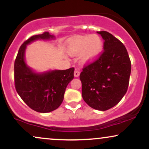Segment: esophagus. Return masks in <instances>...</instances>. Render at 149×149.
<instances>
[{
    "mask_svg": "<svg viewBox=\"0 0 149 149\" xmlns=\"http://www.w3.org/2000/svg\"><path fill=\"white\" fill-rule=\"evenodd\" d=\"M80 76V71H78V70L76 69L74 71V76L75 77H78Z\"/></svg>",
    "mask_w": 149,
    "mask_h": 149,
    "instance_id": "esophagus-1",
    "label": "esophagus"
}]
</instances>
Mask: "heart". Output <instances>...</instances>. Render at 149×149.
Here are the masks:
<instances>
[{
  "label": "heart",
  "instance_id": "heart-1",
  "mask_svg": "<svg viewBox=\"0 0 149 149\" xmlns=\"http://www.w3.org/2000/svg\"><path fill=\"white\" fill-rule=\"evenodd\" d=\"M103 50V42L97 35H87L73 40L68 47L71 56L80 55L85 63L92 62L99 57Z\"/></svg>",
  "mask_w": 149,
  "mask_h": 149
}]
</instances>
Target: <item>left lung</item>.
<instances>
[{
    "mask_svg": "<svg viewBox=\"0 0 149 149\" xmlns=\"http://www.w3.org/2000/svg\"><path fill=\"white\" fill-rule=\"evenodd\" d=\"M104 39V52L88 65L80 75L82 96L92 109L107 111L125 95L129 85L131 62L127 49L107 31H97Z\"/></svg>",
    "mask_w": 149,
    "mask_h": 149,
    "instance_id": "8db88e82",
    "label": "left lung"
}]
</instances>
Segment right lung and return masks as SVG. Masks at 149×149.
<instances>
[{
    "label": "right lung",
    "mask_w": 149,
    "mask_h": 149,
    "mask_svg": "<svg viewBox=\"0 0 149 149\" xmlns=\"http://www.w3.org/2000/svg\"><path fill=\"white\" fill-rule=\"evenodd\" d=\"M49 32L36 35L21 45L15 61V88L22 100L31 109L39 113L57 109L64 100L66 88L73 79L74 68L37 72L26 62L27 45L36 40H53Z\"/></svg>",
    "instance_id": "obj_1"
}]
</instances>
